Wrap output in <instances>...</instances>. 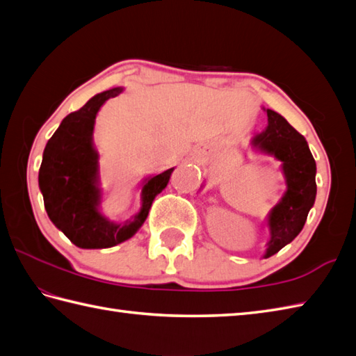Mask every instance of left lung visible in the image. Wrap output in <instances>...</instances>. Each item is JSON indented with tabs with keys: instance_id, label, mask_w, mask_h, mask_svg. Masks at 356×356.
<instances>
[{
	"instance_id": "8db88e82",
	"label": "left lung",
	"mask_w": 356,
	"mask_h": 356,
	"mask_svg": "<svg viewBox=\"0 0 356 356\" xmlns=\"http://www.w3.org/2000/svg\"><path fill=\"white\" fill-rule=\"evenodd\" d=\"M268 127L252 138L251 145L260 153L274 156L282 162L286 191L266 218L269 241L264 259L298 236L306 223L316 195V165L305 136H301L278 113L266 110Z\"/></svg>"
}]
</instances>
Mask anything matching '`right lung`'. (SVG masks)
I'll return each instance as SVG.
<instances>
[{"mask_svg": "<svg viewBox=\"0 0 356 356\" xmlns=\"http://www.w3.org/2000/svg\"><path fill=\"white\" fill-rule=\"evenodd\" d=\"M122 92L124 88L116 87L93 96L84 107L63 119L44 148L38 182L45 211L53 225L82 249L111 248L131 238L147 220L153 200L165 190L174 171L170 168L143 180L140 209L128 220L111 222L101 213L95 120L105 101Z\"/></svg>", "mask_w": 356, "mask_h": 356, "instance_id": "add662e5", "label": "right lung"}]
</instances>
